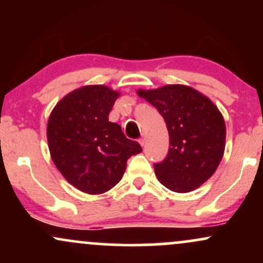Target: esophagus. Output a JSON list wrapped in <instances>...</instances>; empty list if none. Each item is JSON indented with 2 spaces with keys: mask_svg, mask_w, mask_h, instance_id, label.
<instances>
[{
  "mask_svg": "<svg viewBox=\"0 0 263 263\" xmlns=\"http://www.w3.org/2000/svg\"><path fill=\"white\" fill-rule=\"evenodd\" d=\"M140 144L142 147H144V144H146V137H144V135L142 136V138L140 140Z\"/></svg>",
  "mask_w": 263,
  "mask_h": 263,
  "instance_id": "1",
  "label": "esophagus"
}]
</instances>
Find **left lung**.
<instances>
[{"instance_id":"1","label":"left lung","mask_w":263,"mask_h":263,"mask_svg":"<svg viewBox=\"0 0 263 263\" xmlns=\"http://www.w3.org/2000/svg\"><path fill=\"white\" fill-rule=\"evenodd\" d=\"M137 95L158 110L170 134L168 155L155 164L158 180L176 193L199 188L215 173L224 156L226 126L218 106L182 84L138 89Z\"/></svg>"}]
</instances>
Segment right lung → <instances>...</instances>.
Here are the masks:
<instances>
[{
  "label": "right lung",
  "instance_id": "1",
  "mask_svg": "<svg viewBox=\"0 0 263 263\" xmlns=\"http://www.w3.org/2000/svg\"><path fill=\"white\" fill-rule=\"evenodd\" d=\"M121 95L106 85H85L66 93L47 125L50 157L62 176L86 194L106 193L121 180L131 156L142 152L108 114Z\"/></svg>",
  "mask_w": 263,
  "mask_h": 263
}]
</instances>
